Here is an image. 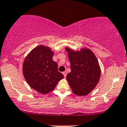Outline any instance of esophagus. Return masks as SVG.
<instances>
[{
    "label": "esophagus",
    "mask_w": 127,
    "mask_h": 127,
    "mask_svg": "<svg viewBox=\"0 0 127 127\" xmlns=\"http://www.w3.org/2000/svg\"><path fill=\"white\" fill-rule=\"evenodd\" d=\"M67 72L66 71H64V72H63V75H64V78H66V75H67Z\"/></svg>",
    "instance_id": "34e87169"
}]
</instances>
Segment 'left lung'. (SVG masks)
Masks as SVG:
<instances>
[{"label": "left lung", "mask_w": 127, "mask_h": 127, "mask_svg": "<svg viewBox=\"0 0 127 127\" xmlns=\"http://www.w3.org/2000/svg\"><path fill=\"white\" fill-rule=\"evenodd\" d=\"M70 62L71 72L66 76L72 92L79 96L87 95L99 80L101 69L95 55L90 50L75 52L66 48Z\"/></svg>", "instance_id": "8db88e82"}]
</instances>
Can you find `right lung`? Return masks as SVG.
Instances as JSON below:
<instances>
[{"label":"right lung","instance_id":"right-lung-1","mask_svg":"<svg viewBox=\"0 0 127 127\" xmlns=\"http://www.w3.org/2000/svg\"><path fill=\"white\" fill-rule=\"evenodd\" d=\"M54 53L48 47L38 46L25 58L23 75L28 84L38 93L52 91L64 75L58 72V64L53 61Z\"/></svg>","mask_w":127,"mask_h":127}]
</instances>
